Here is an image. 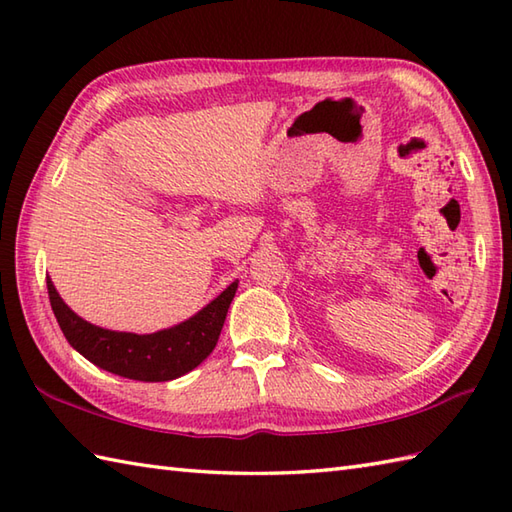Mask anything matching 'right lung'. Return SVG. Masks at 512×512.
I'll return each instance as SVG.
<instances>
[{
    "label": "right lung",
    "instance_id": "obj_1",
    "mask_svg": "<svg viewBox=\"0 0 512 512\" xmlns=\"http://www.w3.org/2000/svg\"><path fill=\"white\" fill-rule=\"evenodd\" d=\"M46 284L54 317L74 350L105 372L143 383H165L198 367L220 339L228 306L237 290V281H233L191 319L154 334H134L105 330L81 319L59 297L50 277Z\"/></svg>",
    "mask_w": 512,
    "mask_h": 512
}]
</instances>
